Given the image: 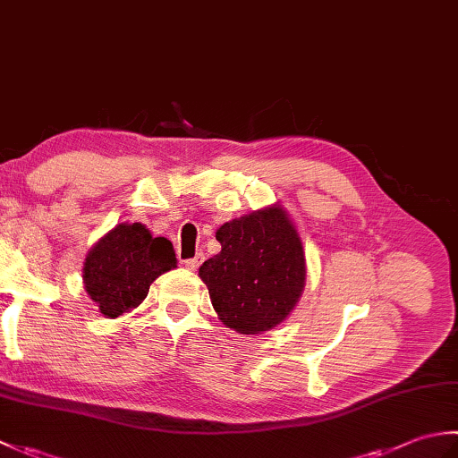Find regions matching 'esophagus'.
Listing matches in <instances>:
<instances>
[{
	"instance_id": "1",
	"label": "esophagus",
	"mask_w": 458,
	"mask_h": 458,
	"mask_svg": "<svg viewBox=\"0 0 458 458\" xmlns=\"http://www.w3.org/2000/svg\"><path fill=\"white\" fill-rule=\"evenodd\" d=\"M202 261H204V254H200V251H199V254L194 256V258L184 259V267H187V269H197L202 264Z\"/></svg>"
}]
</instances>
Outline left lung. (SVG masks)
<instances>
[{
  "label": "left lung",
  "mask_w": 458,
  "mask_h": 458,
  "mask_svg": "<svg viewBox=\"0 0 458 458\" xmlns=\"http://www.w3.org/2000/svg\"><path fill=\"white\" fill-rule=\"evenodd\" d=\"M220 254L199 269L226 327L259 335L284 320L305 285L303 244L285 210L271 207L218 228Z\"/></svg>",
  "instance_id": "obj_1"
}]
</instances>
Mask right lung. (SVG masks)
I'll return each mask as SVG.
<instances>
[{"label": "right lung", "mask_w": 458, "mask_h": 458, "mask_svg": "<svg viewBox=\"0 0 458 458\" xmlns=\"http://www.w3.org/2000/svg\"><path fill=\"white\" fill-rule=\"evenodd\" d=\"M173 267L177 256L167 238H153L140 222L118 224L86 256L84 285L100 313L115 318L138 307L153 281Z\"/></svg>", "instance_id": "add662e5"}]
</instances>
